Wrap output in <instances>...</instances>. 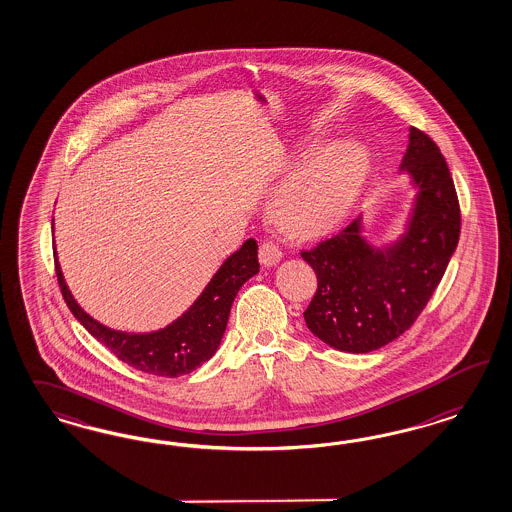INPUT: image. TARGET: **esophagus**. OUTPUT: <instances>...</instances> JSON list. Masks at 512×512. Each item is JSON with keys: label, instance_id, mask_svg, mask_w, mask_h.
Wrapping results in <instances>:
<instances>
[{"label": "esophagus", "instance_id": "34e87169", "mask_svg": "<svg viewBox=\"0 0 512 512\" xmlns=\"http://www.w3.org/2000/svg\"><path fill=\"white\" fill-rule=\"evenodd\" d=\"M281 259V249H279L276 242H263L261 248H259V261L263 263V266H274L279 263Z\"/></svg>", "mask_w": 512, "mask_h": 512}]
</instances>
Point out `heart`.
I'll return each mask as SVG.
<instances>
[{
  "label": "heart",
  "instance_id": "1",
  "mask_svg": "<svg viewBox=\"0 0 512 512\" xmlns=\"http://www.w3.org/2000/svg\"><path fill=\"white\" fill-rule=\"evenodd\" d=\"M368 176V155L355 146H334L317 155L279 191L274 214L298 236L332 229L357 201Z\"/></svg>",
  "mask_w": 512,
  "mask_h": 512
}]
</instances>
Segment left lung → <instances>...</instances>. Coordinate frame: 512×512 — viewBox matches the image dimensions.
<instances>
[{"label": "left lung", "instance_id": "1", "mask_svg": "<svg viewBox=\"0 0 512 512\" xmlns=\"http://www.w3.org/2000/svg\"><path fill=\"white\" fill-rule=\"evenodd\" d=\"M402 169L419 186L415 214L402 240L372 249L353 221L302 249L317 276L304 311L311 332L330 347L370 353L400 338L419 319L458 246L462 214L449 165L424 131L411 127Z\"/></svg>", "mask_w": 512, "mask_h": 512}]
</instances>
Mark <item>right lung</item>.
Here are the masks:
<instances>
[{
  "mask_svg": "<svg viewBox=\"0 0 512 512\" xmlns=\"http://www.w3.org/2000/svg\"><path fill=\"white\" fill-rule=\"evenodd\" d=\"M257 242L249 238L233 253L202 291L189 310L161 330L148 334H127L112 330L92 319L69 293L54 251V268L67 308L93 338L110 353L139 372L159 377H178L197 370L214 357L227 328L234 296L251 276L259 272Z\"/></svg>",
  "mask_w": 512,
  "mask_h": 512,
  "instance_id": "obj_1",
  "label": "right lung"
}]
</instances>
